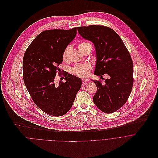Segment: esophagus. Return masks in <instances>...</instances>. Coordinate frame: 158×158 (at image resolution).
<instances>
[{
	"label": "esophagus",
	"mask_w": 158,
	"mask_h": 158,
	"mask_svg": "<svg viewBox=\"0 0 158 158\" xmlns=\"http://www.w3.org/2000/svg\"><path fill=\"white\" fill-rule=\"evenodd\" d=\"M81 81H82L83 85H85L87 83V81H88V80H86V79H85V78H83V79L81 80Z\"/></svg>",
	"instance_id": "obj_1"
}]
</instances>
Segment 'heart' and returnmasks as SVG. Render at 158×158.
I'll return each mask as SVG.
<instances>
[{
  "mask_svg": "<svg viewBox=\"0 0 158 158\" xmlns=\"http://www.w3.org/2000/svg\"><path fill=\"white\" fill-rule=\"evenodd\" d=\"M88 46H91V45L90 43L87 41H82L79 42L78 44V48L81 52H82L83 50ZM70 51H71V47L69 45L67 47H65L64 52H63L62 59L64 61H67L69 55ZM91 69H92V67L89 64H80V65H76L72 69V73L77 77L85 78L89 75Z\"/></svg>",
  "mask_w": 158,
  "mask_h": 158,
  "instance_id": "heart-1",
  "label": "heart"
}]
</instances>
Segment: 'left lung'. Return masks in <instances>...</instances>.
<instances>
[{"mask_svg":"<svg viewBox=\"0 0 158 158\" xmlns=\"http://www.w3.org/2000/svg\"><path fill=\"white\" fill-rule=\"evenodd\" d=\"M80 35L95 47L97 64L94 74L108 75L103 84L93 81L97 86L93 97L95 105L105 113H113L127 102L132 90L133 63L130 53L115 31L103 25L77 27Z\"/></svg>","mask_w":158,"mask_h":158,"instance_id":"1","label":"left lung"}]
</instances>
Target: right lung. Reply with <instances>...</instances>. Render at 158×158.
I'll return each instance as SVG.
<instances>
[{
	"instance_id": "1",
	"label": "right lung",
	"mask_w": 158,
	"mask_h": 158,
	"mask_svg": "<svg viewBox=\"0 0 158 158\" xmlns=\"http://www.w3.org/2000/svg\"><path fill=\"white\" fill-rule=\"evenodd\" d=\"M77 28L43 31L31 42L23 58V78L35 104L44 112L54 116L66 114L72 108L81 86L80 78L65 73V82L55 83L62 53L74 39Z\"/></svg>"
}]
</instances>
